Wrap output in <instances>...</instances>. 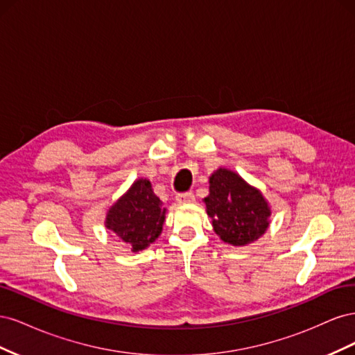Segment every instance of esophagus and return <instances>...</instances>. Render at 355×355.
Wrapping results in <instances>:
<instances>
[{
	"mask_svg": "<svg viewBox=\"0 0 355 355\" xmlns=\"http://www.w3.org/2000/svg\"><path fill=\"white\" fill-rule=\"evenodd\" d=\"M178 204H191L196 201V196L192 194V192H184V194H179L176 197Z\"/></svg>",
	"mask_w": 355,
	"mask_h": 355,
	"instance_id": "obj_1",
	"label": "esophagus"
}]
</instances>
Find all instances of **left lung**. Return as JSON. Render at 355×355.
I'll return each instance as SVG.
<instances>
[{"mask_svg":"<svg viewBox=\"0 0 355 355\" xmlns=\"http://www.w3.org/2000/svg\"><path fill=\"white\" fill-rule=\"evenodd\" d=\"M209 196L202 201L213 231L223 243L247 245L270 228V202L237 171L219 167L209 178Z\"/></svg>","mask_w":355,"mask_h":355,"instance_id":"1","label":"left lung"}]
</instances>
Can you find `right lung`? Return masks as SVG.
Here are the masks:
<instances>
[{
  "label": "right lung",
  "instance_id": "add662e5",
  "mask_svg": "<svg viewBox=\"0 0 355 355\" xmlns=\"http://www.w3.org/2000/svg\"><path fill=\"white\" fill-rule=\"evenodd\" d=\"M167 209L163 207L148 179H136L132 187L106 211L105 227L127 249L136 253L151 245L163 231Z\"/></svg>",
  "mask_w": 355,
  "mask_h": 355
}]
</instances>
